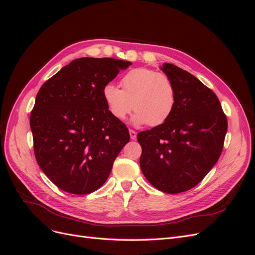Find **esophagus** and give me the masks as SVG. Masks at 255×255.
<instances>
[{
    "label": "esophagus",
    "instance_id": "1",
    "mask_svg": "<svg viewBox=\"0 0 255 255\" xmlns=\"http://www.w3.org/2000/svg\"><path fill=\"white\" fill-rule=\"evenodd\" d=\"M129 132V137H130V139H136V137H137V133L135 132V130H133V129H129L128 130Z\"/></svg>",
    "mask_w": 255,
    "mask_h": 255
}]
</instances>
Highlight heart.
<instances>
[{"instance_id": "obj_1", "label": "heart", "mask_w": 255, "mask_h": 255, "mask_svg": "<svg viewBox=\"0 0 255 255\" xmlns=\"http://www.w3.org/2000/svg\"><path fill=\"white\" fill-rule=\"evenodd\" d=\"M121 89L113 84L103 88V99L114 118L123 120L136 111L135 125H163L175 104V89L169 76L151 69L136 68L123 76Z\"/></svg>"}]
</instances>
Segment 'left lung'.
I'll return each instance as SVG.
<instances>
[{
    "label": "left lung",
    "mask_w": 255,
    "mask_h": 255,
    "mask_svg": "<svg viewBox=\"0 0 255 255\" xmlns=\"http://www.w3.org/2000/svg\"><path fill=\"white\" fill-rule=\"evenodd\" d=\"M175 89L169 119L138 133L140 168L151 185L179 194L201 182L217 163L228 129L227 116L214 91L172 64L160 68Z\"/></svg>",
    "instance_id": "left-lung-1"
}]
</instances>
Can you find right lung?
I'll return each instance as SVG.
<instances>
[{"label":"right lung","instance_id":"right-lung-1","mask_svg":"<svg viewBox=\"0 0 255 255\" xmlns=\"http://www.w3.org/2000/svg\"><path fill=\"white\" fill-rule=\"evenodd\" d=\"M129 65L115 58L74 59L38 91L29 120L36 160L69 194L101 187L129 140L128 128L113 117L102 94Z\"/></svg>","mask_w":255,"mask_h":255}]
</instances>
